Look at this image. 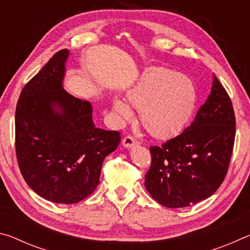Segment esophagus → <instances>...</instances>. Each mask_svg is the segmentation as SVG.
I'll return each mask as SVG.
<instances>
[{
    "mask_svg": "<svg viewBox=\"0 0 250 250\" xmlns=\"http://www.w3.org/2000/svg\"><path fill=\"white\" fill-rule=\"evenodd\" d=\"M135 145H139V141L132 135H126V137L122 140V146L125 147H131Z\"/></svg>",
    "mask_w": 250,
    "mask_h": 250,
    "instance_id": "esophagus-1",
    "label": "esophagus"
}]
</instances>
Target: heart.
<instances>
[{"label":"heart","instance_id":"obj_1","mask_svg":"<svg viewBox=\"0 0 250 250\" xmlns=\"http://www.w3.org/2000/svg\"><path fill=\"white\" fill-rule=\"evenodd\" d=\"M130 105L139 109L142 125L158 138H168L185 128L196 107L197 94L191 78L166 67H150L126 92ZM113 110L122 120L132 111L124 100L115 98Z\"/></svg>","mask_w":250,"mask_h":250}]
</instances>
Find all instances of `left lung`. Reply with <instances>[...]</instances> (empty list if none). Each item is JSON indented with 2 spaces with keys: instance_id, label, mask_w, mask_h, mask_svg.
Here are the masks:
<instances>
[{
  "instance_id": "1",
  "label": "left lung",
  "mask_w": 250,
  "mask_h": 250,
  "mask_svg": "<svg viewBox=\"0 0 250 250\" xmlns=\"http://www.w3.org/2000/svg\"><path fill=\"white\" fill-rule=\"evenodd\" d=\"M208 98L182 133L151 146L147 192L171 208L191 206L217 191L229 167L236 120L231 100L214 75Z\"/></svg>"
}]
</instances>
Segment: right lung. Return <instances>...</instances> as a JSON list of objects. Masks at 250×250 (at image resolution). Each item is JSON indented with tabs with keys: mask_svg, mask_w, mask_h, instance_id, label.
<instances>
[{
	"mask_svg": "<svg viewBox=\"0 0 250 250\" xmlns=\"http://www.w3.org/2000/svg\"><path fill=\"white\" fill-rule=\"evenodd\" d=\"M69 52L49 59L20 95L15 150L25 182L45 200L75 204L99 184L105 156L120 142L118 131L96 128L89 101L62 88Z\"/></svg>",
	"mask_w": 250,
	"mask_h": 250,
	"instance_id": "obj_1",
	"label": "right lung"
}]
</instances>
